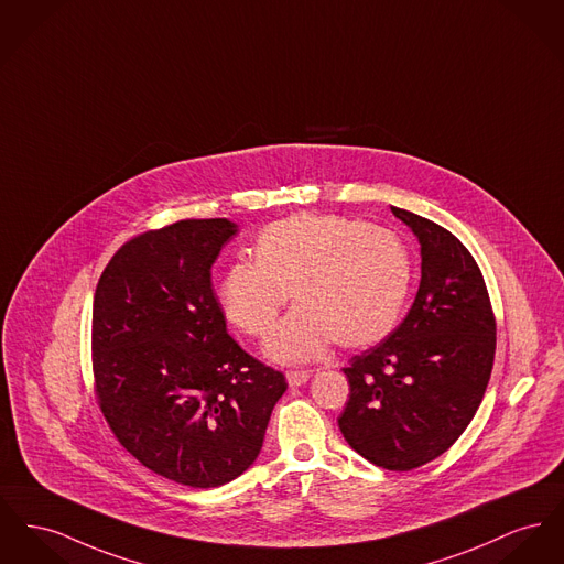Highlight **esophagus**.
Instances as JSON below:
<instances>
[{
	"label": "esophagus",
	"mask_w": 564,
	"mask_h": 564,
	"mask_svg": "<svg viewBox=\"0 0 564 564\" xmlns=\"http://www.w3.org/2000/svg\"><path fill=\"white\" fill-rule=\"evenodd\" d=\"M285 377H288V383L292 386V388H299L302 386L308 377H311V370H302V368H296V370H288L285 372Z\"/></svg>",
	"instance_id": "obj_1"
}]
</instances>
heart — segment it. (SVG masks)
<instances>
[{"instance_id":"obj_1","label":"heart","mask_w":564,"mask_h":564,"mask_svg":"<svg viewBox=\"0 0 564 564\" xmlns=\"http://www.w3.org/2000/svg\"><path fill=\"white\" fill-rule=\"evenodd\" d=\"M411 283L404 242L360 219L302 213L268 226L256 260L230 265L219 283L228 319L262 336L290 299L299 304L265 340L276 360H311L356 349L397 326Z\"/></svg>"}]
</instances>
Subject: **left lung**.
Instances as JSON below:
<instances>
[{"label": "left lung", "mask_w": 564, "mask_h": 564, "mask_svg": "<svg viewBox=\"0 0 564 564\" xmlns=\"http://www.w3.org/2000/svg\"><path fill=\"white\" fill-rule=\"evenodd\" d=\"M422 245V279L404 322L343 372L345 441L368 463L413 470L445 454L486 394L497 319L470 251L431 219L392 206Z\"/></svg>", "instance_id": "obj_1"}]
</instances>
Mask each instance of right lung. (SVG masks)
<instances>
[{"label": "right lung", "mask_w": 564, "mask_h": 564, "mask_svg": "<svg viewBox=\"0 0 564 564\" xmlns=\"http://www.w3.org/2000/svg\"><path fill=\"white\" fill-rule=\"evenodd\" d=\"M228 219L130 238L104 268L91 319L94 392L133 458L170 481L217 488L258 458L285 375L226 328L210 268Z\"/></svg>", "instance_id": "1"}]
</instances>
